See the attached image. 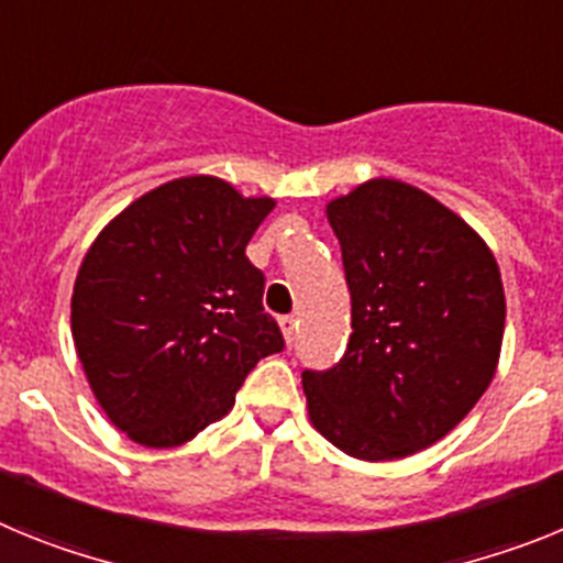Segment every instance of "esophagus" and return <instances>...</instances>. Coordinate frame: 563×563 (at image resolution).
I'll return each instance as SVG.
<instances>
[{"label": "esophagus", "instance_id": "34e87169", "mask_svg": "<svg viewBox=\"0 0 563 563\" xmlns=\"http://www.w3.org/2000/svg\"><path fill=\"white\" fill-rule=\"evenodd\" d=\"M278 327H282V332H285V341H287V346H290V343L296 341V318H292V316L278 318Z\"/></svg>", "mask_w": 563, "mask_h": 563}]
</instances>
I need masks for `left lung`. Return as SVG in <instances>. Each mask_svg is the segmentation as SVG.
<instances>
[{"label": "left lung", "instance_id": "left-lung-1", "mask_svg": "<svg viewBox=\"0 0 563 563\" xmlns=\"http://www.w3.org/2000/svg\"><path fill=\"white\" fill-rule=\"evenodd\" d=\"M352 296V335L330 369H305L310 420L343 454L429 449L494 380L505 290L474 228L426 191L369 180L327 206Z\"/></svg>", "mask_w": 563, "mask_h": 563}]
</instances>
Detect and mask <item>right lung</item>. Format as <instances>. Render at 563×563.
Listing matches in <instances>:
<instances>
[{"label": "right lung", "mask_w": 563, "mask_h": 563, "mask_svg": "<svg viewBox=\"0 0 563 563\" xmlns=\"http://www.w3.org/2000/svg\"><path fill=\"white\" fill-rule=\"evenodd\" d=\"M276 202L217 177L143 194L98 233L73 287V341L109 420L172 449L231 411L262 357L285 350L245 247Z\"/></svg>", "instance_id": "obj_1"}]
</instances>
